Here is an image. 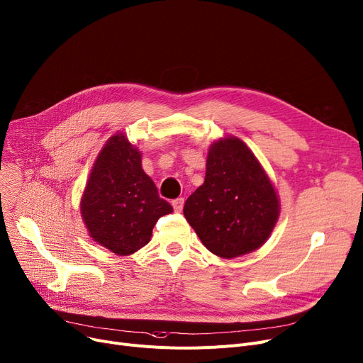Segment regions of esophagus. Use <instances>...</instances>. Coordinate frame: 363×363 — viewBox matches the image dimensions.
Listing matches in <instances>:
<instances>
[{"mask_svg": "<svg viewBox=\"0 0 363 363\" xmlns=\"http://www.w3.org/2000/svg\"><path fill=\"white\" fill-rule=\"evenodd\" d=\"M172 206H174V210H175L177 213L182 211V207H184V199H177V200H174V201H172Z\"/></svg>", "mask_w": 363, "mask_h": 363, "instance_id": "obj_1", "label": "esophagus"}]
</instances>
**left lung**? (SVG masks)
<instances>
[{
	"label": "left lung",
	"instance_id": "left-lung-1",
	"mask_svg": "<svg viewBox=\"0 0 363 363\" xmlns=\"http://www.w3.org/2000/svg\"><path fill=\"white\" fill-rule=\"evenodd\" d=\"M279 211L276 191L247 144L235 137L211 144L204 184L184 206L203 245L222 258L255 251L269 239Z\"/></svg>",
	"mask_w": 363,
	"mask_h": 363
}]
</instances>
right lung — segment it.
<instances>
[{
	"mask_svg": "<svg viewBox=\"0 0 363 363\" xmlns=\"http://www.w3.org/2000/svg\"><path fill=\"white\" fill-rule=\"evenodd\" d=\"M80 208L93 240L118 255L147 245L156 222L174 211L124 134L111 137L96 159Z\"/></svg>",
	"mask_w": 363,
	"mask_h": 363,
	"instance_id": "add662e5",
	"label": "right lung"
}]
</instances>
